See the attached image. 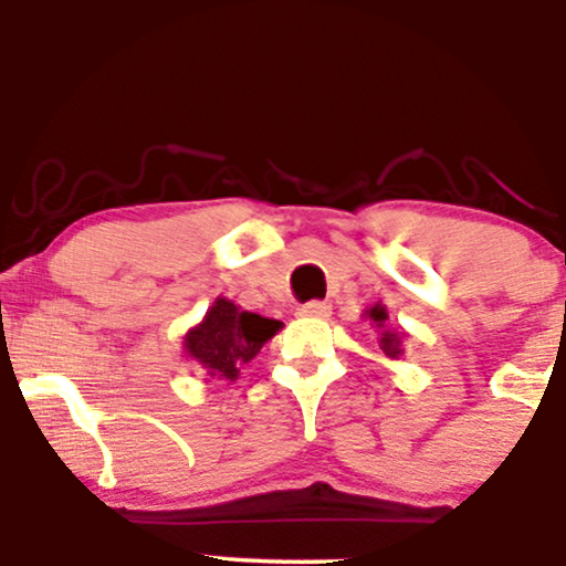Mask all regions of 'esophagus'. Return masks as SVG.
Returning a JSON list of instances; mask_svg holds the SVG:
<instances>
[{
  "label": "esophagus",
  "instance_id": "obj_1",
  "mask_svg": "<svg viewBox=\"0 0 566 566\" xmlns=\"http://www.w3.org/2000/svg\"><path fill=\"white\" fill-rule=\"evenodd\" d=\"M329 311H333V305H329L327 301H308L297 308V314L314 316V319H324V316H329Z\"/></svg>",
  "mask_w": 566,
  "mask_h": 566
}]
</instances>
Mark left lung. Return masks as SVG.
Instances as JSON below:
<instances>
[{
    "mask_svg": "<svg viewBox=\"0 0 566 566\" xmlns=\"http://www.w3.org/2000/svg\"><path fill=\"white\" fill-rule=\"evenodd\" d=\"M369 319L378 324V327H382V322L388 319L386 308H380V305H375V308L369 311ZM399 343H401L399 335L391 333V329H386V333H382V337H380V348L386 350L388 356H399Z\"/></svg>",
    "mask_w": 566,
    "mask_h": 566,
    "instance_id": "8db88e82",
    "label": "left lung"
}]
</instances>
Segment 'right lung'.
Here are the masks:
<instances>
[{
  "mask_svg": "<svg viewBox=\"0 0 566 566\" xmlns=\"http://www.w3.org/2000/svg\"><path fill=\"white\" fill-rule=\"evenodd\" d=\"M279 327L282 322L239 311L231 301L218 297L205 322L186 335V350L201 367L210 369V375L233 380Z\"/></svg>",
  "mask_w": 566,
  "mask_h": 566,
  "instance_id": "1",
  "label": "right lung"
}]
</instances>
